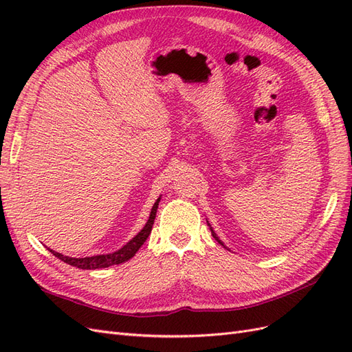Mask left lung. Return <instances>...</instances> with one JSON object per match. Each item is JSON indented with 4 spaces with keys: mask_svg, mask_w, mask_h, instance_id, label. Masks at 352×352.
Masks as SVG:
<instances>
[{
    "mask_svg": "<svg viewBox=\"0 0 352 352\" xmlns=\"http://www.w3.org/2000/svg\"><path fill=\"white\" fill-rule=\"evenodd\" d=\"M210 231H212V235H213V238H214V240H217V241H218L219 244H222V241H221V240H219V238L217 236V234H214V232H213V230H212V228H210ZM222 245H223V244H222Z\"/></svg>",
    "mask_w": 352,
    "mask_h": 352,
    "instance_id": "obj_1",
    "label": "left lung"
}]
</instances>
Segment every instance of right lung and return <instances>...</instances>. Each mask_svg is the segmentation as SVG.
<instances>
[{"mask_svg":"<svg viewBox=\"0 0 352 352\" xmlns=\"http://www.w3.org/2000/svg\"><path fill=\"white\" fill-rule=\"evenodd\" d=\"M160 200L157 199L156 203L152 208L151 212V217L147 223L144 225V228L135 235L131 241H129L126 245L122 248H120L118 252L116 253H111V254H99V256H92V257H82V258H76V257H69V256H63L60 253H56L54 250H50L55 257H58L63 262L69 263L72 266H76L78 269H100V267H109L112 265H120L127 262L130 260L135 253H138L139 248L143 245V243L147 240V236H149L151 231H152V226L156 218V210H157V205H160Z\"/></svg>","mask_w":352,"mask_h":352,"instance_id":"right-lung-1","label":"right lung"}]
</instances>
